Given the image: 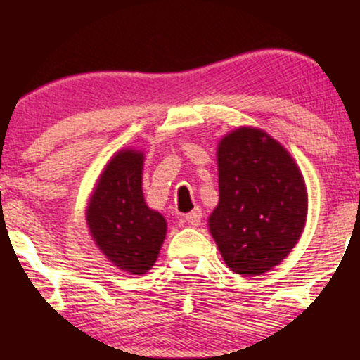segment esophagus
Segmentation results:
<instances>
[{"label": "esophagus", "mask_w": 360, "mask_h": 360, "mask_svg": "<svg viewBox=\"0 0 360 360\" xmlns=\"http://www.w3.org/2000/svg\"><path fill=\"white\" fill-rule=\"evenodd\" d=\"M201 218H203V213H201L200 208L193 210V212H189L188 214L184 217V220L189 223L191 226H198L201 223Z\"/></svg>", "instance_id": "esophagus-1"}]
</instances>
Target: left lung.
<instances>
[{
    "label": "left lung",
    "mask_w": 360,
    "mask_h": 360,
    "mask_svg": "<svg viewBox=\"0 0 360 360\" xmlns=\"http://www.w3.org/2000/svg\"><path fill=\"white\" fill-rule=\"evenodd\" d=\"M218 198L208 229L235 274H264L295 249L308 193L292 155L257 127H238L218 142Z\"/></svg>",
    "instance_id": "left-lung-1"
}]
</instances>
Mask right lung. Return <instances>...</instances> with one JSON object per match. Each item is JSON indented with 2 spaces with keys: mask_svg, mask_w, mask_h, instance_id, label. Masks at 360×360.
<instances>
[{
  "mask_svg": "<svg viewBox=\"0 0 360 360\" xmlns=\"http://www.w3.org/2000/svg\"><path fill=\"white\" fill-rule=\"evenodd\" d=\"M143 160L137 148L118 150L86 206V223L98 249L117 269L137 276L152 269L167 233L166 218L148 208L143 198Z\"/></svg>",
  "mask_w": 360,
  "mask_h": 360,
  "instance_id": "add662e5",
  "label": "right lung"
}]
</instances>
